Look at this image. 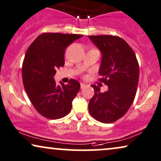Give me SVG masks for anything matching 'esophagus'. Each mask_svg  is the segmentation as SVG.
<instances>
[{"instance_id":"obj_1","label":"esophagus","mask_w":161,"mask_h":161,"mask_svg":"<svg viewBox=\"0 0 161 161\" xmlns=\"http://www.w3.org/2000/svg\"><path fill=\"white\" fill-rule=\"evenodd\" d=\"M85 86H86V85L84 84V83H80V88H81V89H83Z\"/></svg>"}]
</instances>
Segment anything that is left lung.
<instances>
[{"mask_svg":"<svg viewBox=\"0 0 161 161\" xmlns=\"http://www.w3.org/2000/svg\"><path fill=\"white\" fill-rule=\"evenodd\" d=\"M102 53L99 79L108 86L101 92L93 84L95 95L89 103V112L97 121L110 124L122 118L132 104L139 80L136 55L124 39L113 35H89Z\"/></svg>","mask_w":161,"mask_h":161,"instance_id":"left-lung-1","label":"left lung"}]
</instances>
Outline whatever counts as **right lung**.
Listing matches in <instances>:
<instances>
[{
  "instance_id": "obj_1",
  "label": "right lung",
  "mask_w": 161,
  "mask_h": 161,
  "mask_svg": "<svg viewBox=\"0 0 161 161\" xmlns=\"http://www.w3.org/2000/svg\"><path fill=\"white\" fill-rule=\"evenodd\" d=\"M82 35L45 32L27 49L22 66V79L31 103L45 118H64L72 108V101L80 88L78 81L70 79L67 85L56 84V69L64 66L66 47Z\"/></svg>"
}]
</instances>
